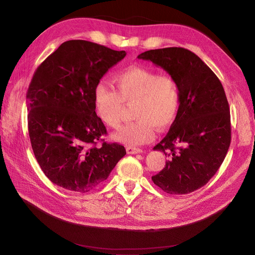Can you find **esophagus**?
<instances>
[{"mask_svg":"<svg viewBox=\"0 0 255 255\" xmlns=\"http://www.w3.org/2000/svg\"><path fill=\"white\" fill-rule=\"evenodd\" d=\"M126 151L128 154H138V153H141L142 150L139 149V148H135V147H127L126 148Z\"/></svg>","mask_w":255,"mask_h":255,"instance_id":"esophagus-1","label":"esophagus"}]
</instances>
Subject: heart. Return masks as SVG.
<instances>
[{"mask_svg":"<svg viewBox=\"0 0 255 255\" xmlns=\"http://www.w3.org/2000/svg\"><path fill=\"white\" fill-rule=\"evenodd\" d=\"M117 90L99 82L94 88L97 114L103 123L120 127L125 104L133 106L135 121L122 127L114 139L128 146H138L155 138V127L163 130L172 125L180 106V91L169 75L145 68H130L114 77Z\"/></svg>","mask_w":255,"mask_h":255,"instance_id":"obj_1","label":"heart"}]
</instances>
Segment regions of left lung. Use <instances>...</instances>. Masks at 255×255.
<instances>
[{"label":"left lung","mask_w":255,"mask_h":255,"mask_svg":"<svg viewBox=\"0 0 255 255\" xmlns=\"http://www.w3.org/2000/svg\"><path fill=\"white\" fill-rule=\"evenodd\" d=\"M138 59L160 66L177 81L179 112L153 149L168 157L153 182L172 195L204 186L222 164L231 140L230 112L222 83L196 54L183 48L146 51Z\"/></svg>","instance_id":"1"}]
</instances>
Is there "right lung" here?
<instances>
[{"label":"right lung","mask_w":255,"mask_h":255,"mask_svg":"<svg viewBox=\"0 0 255 255\" xmlns=\"http://www.w3.org/2000/svg\"><path fill=\"white\" fill-rule=\"evenodd\" d=\"M125 56L95 42L68 40L33 75L27 92L31 146L42 172L65 190H94L125 156L117 142L97 147L106 128L94 102L95 86Z\"/></svg>","instance_id":"right-lung-1"}]
</instances>
